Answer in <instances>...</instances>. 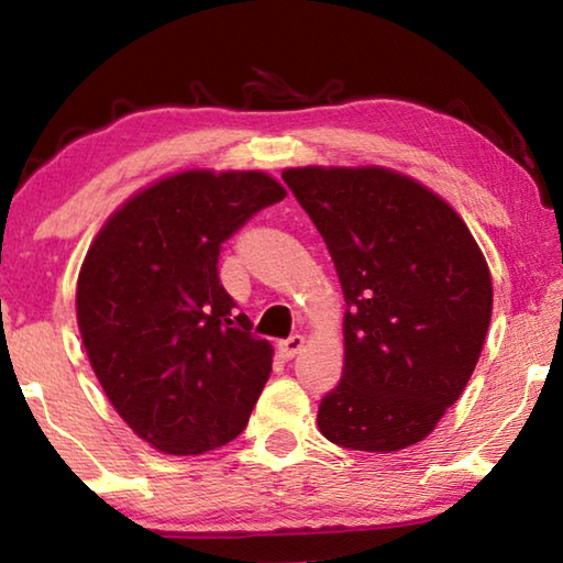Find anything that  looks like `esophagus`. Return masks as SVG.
<instances>
[{"label": "esophagus", "instance_id": "34e87169", "mask_svg": "<svg viewBox=\"0 0 563 563\" xmlns=\"http://www.w3.org/2000/svg\"><path fill=\"white\" fill-rule=\"evenodd\" d=\"M302 345H305V338H302V335H290L288 340L280 342L278 350H280V355H283L285 360H292V357L298 355V352L302 350Z\"/></svg>", "mask_w": 563, "mask_h": 563}]
</instances>
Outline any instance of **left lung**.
<instances>
[{
  "instance_id": "8db88e82",
  "label": "left lung",
  "mask_w": 563,
  "mask_h": 563,
  "mask_svg": "<svg viewBox=\"0 0 563 563\" xmlns=\"http://www.w3.org/2000/svg\"><path fill=\"white\" fill-rule=\"evenodd\" d=\"M345 295V369L318 427L360 452L422 442L464 393L492 320V275L454 208L383 166L285 168Z\"/></svg>"
}]
</instances>
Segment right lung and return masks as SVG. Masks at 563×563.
<instances>
[{"instance_id": "1", "label": "right lung", "mask_w": 563, "mask_h": 563, "mask_svg": "<svg viewBox=\"0 0 563 563\" xmlns=\"http://www.w3.org/2000/svg\"><path fill=\"white\" fill-rule=\"evenodd\" d=\"M285 198L263 170H180L131 196L93 238L76 320L109 402L158 452L190 456L245 430L273 347L251 335L218 278V253Z\"/></svg>"}]
</instances>
